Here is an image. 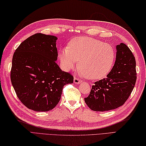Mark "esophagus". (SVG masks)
<instances>
[{"label":"esophagus","mask_w":146,"mask_h":146,"mask_svg":"<svg viewBox=\"0 0 146 146\" xmlns=\"http://www.w3.org/2000/svg\"><path fill=\"white\" fill-rule=\"evenodd\" d=\"M81 82H82L81 80H80V79L77 78H74V83H75V84H79V83H81Z\"/></svg>","instance_id":"obj_1"}]
</instances>
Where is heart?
Returning a JSON list of instances; mask_svg holds the SVG:
<instances>
[{"label": "heart", "mask_w": 146, "mask_h": 146, "mask_svg": "<svg viewBox=\"0 0 146 146\" xmlns=\"http://www.w3.org/2000/svg\"><path fill=\"white\" fill-rule=\"evenodd\" d=\"M115 53L110 44L87 37L74 38L68 48L59 52L58 58L63 69L66 71L77 66L79 73L91 80L104 78L112 67Z\"/></svg>", "instance_id": "1"}]
</instances>
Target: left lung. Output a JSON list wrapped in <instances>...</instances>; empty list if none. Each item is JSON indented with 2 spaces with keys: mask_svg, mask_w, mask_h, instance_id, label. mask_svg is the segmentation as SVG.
Segmentation results:
<instances>
[{
  "mask_svg": "<svg viewBox=\"0 0 146 146\" xmlns=\"http://www.w3.org/2000/svg\"><path fill=\"white\" fill-rule=\"evenodd\" d=\"M116 60L107 78L95 82L89 95L85 98L91 110L104 111L122 106L134 88L137 74L135 57L127 46H116Z\"/></svg>",
  "mask_w": 146,
  "mask_h": 146,
  "instance_id": "8db88e82",
  "label": "left lung"
}]
</instances>
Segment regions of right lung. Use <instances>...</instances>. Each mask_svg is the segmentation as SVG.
<instances>
[{"instance_id":"obj_1","label":"right lung","mask_w":146,"mask_h":146,"mask_svg":"<svg viewBox=\"0 0 146 146\" xmlns=\"http://www.w3.org/2000/svg\"><path fill=\"white\" fill-rule=\"evenodd\" d=\"M57 39L35 34L22 42L14 53L11 83L19 99L29 109L52 110L60 100L63 86L73 82V76L56 63Z\"/></svg>"}]
</instances>
